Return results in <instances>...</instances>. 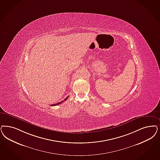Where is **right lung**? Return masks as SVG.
Segmentation results:
<instances>
[{"mask_svg":"<svg viewBox=\"0 0 160 160\" xmlns=\"http://www.w3.org/2000/svg\"><path fill=\"white\" fill-rule=\"evenodd\" d=\"M68 98V97H67V98H66V99H64V100H66L67 99V98ZM64 102V101H62V102H62H62ZM61 102H59V103H56V104H53V105H51V106H55V105H60V104H61Z\"/></svg>","mask_w":160,"mask_h":160,"instance_id":"obj_1","label":"right lung"}]
</instances>
